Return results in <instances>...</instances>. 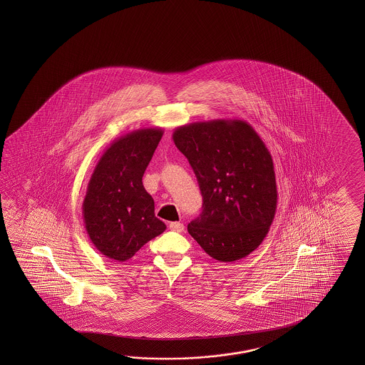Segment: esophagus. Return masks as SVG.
<instances>
[{
    "label": "esophagus",
    "instance_id": "1",
    "mask_svg": "<svg viewBox=\"0 0 365 365\" xmlns=\"http://www.w3.org/2000/svg\"><path fill=\"white\" fill-rule=\"evenodd\" d=\"M170 230L171 231H173V232H182L184 231V225L182 223H180V222H172V223H170Z\"/></svg>",
    "mask_w": 365,
    "mask_h": 365
}]
</instances>
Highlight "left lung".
<instances>
[{"instance_id": "1", "label": "left lung", "mask_w": 365, "mask_h": 365, "mask_svg": "<svg viewBox=\"0 0 365 365\" xmlns=\"http://www.w3.org/2000/svg\"><path fill=\"white\" fill-rule=\"evenodd\" d=\"M173 142L186 156L201 189V215L187 231L219 262L256 250L272 225L277 181L272 154L252 125L217 118L182 125Z\"/></svg>"}]
</instances>
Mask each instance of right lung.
<instances>
[{"label": "right lung", "instance_id": "1", "mask_svg": "<svg viewBox=\"0 0 365 365\" xmlns=\"http://www.w3.org/2000/svg\"><path fill=\"white\" fill-rule=\"evenodd\" d=\"M163 133L162 128L128 133L113 140L95 165L82 214L90 240L110 259L128 261L167 228L155 217L154 200L142 182Z\"/></svg>", "mask_w": 365, "mask_h": 365}]
</instances>
